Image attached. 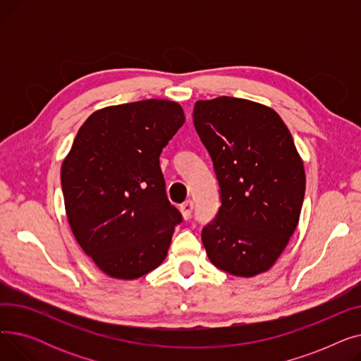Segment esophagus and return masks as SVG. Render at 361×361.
Segmentation results:
<instances>
[{"label":"esophagus","mask_w":361,"mask_h":361,"mask_svg":"<svg viewBox=\"0 0 361 361\" xmlns=\"http://www.w3.org/2000/svg\"><path fill=\"white\" fill-rule=\"evenodd\" d=\"M180 211H181V215L183 218L187 221L192 218V212H193V202L192 200H187L184 202L181 206H180Z\"/></svg>","instance_id":"1"}]
</instances>
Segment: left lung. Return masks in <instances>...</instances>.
I'll return each instance as SVG.
<instances>
[{"label": "left lung", "mask_w": 361, "mask_h": 361, "mask_svg": "<svg viewBox=\"0 0 361 361\" xmlns=\"http://www.w3.org/2000/svg\"><path fill=\"white\" fill-rule=\"evenodd\" d=\"M193 123L212 158L222 202L202 230L207 257L235 276L269 271L305 200V166L290 130L272 108L231 97L197 101Z\"/></svg>", "instance_id": "obj_1"}]
</instances>
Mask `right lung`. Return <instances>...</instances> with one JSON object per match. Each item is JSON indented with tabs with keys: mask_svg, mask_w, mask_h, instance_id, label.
I'll list each match as a JSON object with an SVG mask.
<instances>
[{
	"mask_svg": "<svg viewBox=\"0 0 361 361\" xmlns=\"http://www.w3.org/2000/svg\"><path fill=\"white\" fill-rule=\"evenodd\" d=\"M184 121L180 104L166 99L98 109L63 162L70 228L111 278H140L166 257L183 218L166 197L159 155Z\"/></svg>",
	"mask_w": 361,
	"mask_h": 361,
	"instance_id": "add662e5",
	"label": "right lung"
}]
</instances>
